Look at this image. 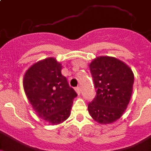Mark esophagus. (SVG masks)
I'll return each mask as SVG.
<instances>
[{
  "instance_id": "esophagus-1",
  "label": "esophagus",
  "mask_w": 151,
  "mask_h": 151,
  "mask_svg": "<svg viewBox=\"0 0 151 151\" xmlns=\"http://www.w3.org/2000/svg\"><path fill=\"white\" fill-rule=\"evenodd\" d=\"M75 91H77V93H78V94H80V93H81V88H80L79 87H76V88H75Z\"/></svg>"
}]
</instances>
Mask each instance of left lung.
I'll list each match as a JSON object with an SVG mask.
<instances>
[{
	"label": "left lung",
	"instance_id": "obj_1",
	"mask_svg": "<svg viewBox=\"0 0 151 151\" xmlns=\"http://www.w3.org/2000/svg\"><path fill=\"white\" fill-rule=\"evenodd\" d=\"M89 68L97 93L88 104V112L101 124L114 123L121 118L130 102L134 73L124 62L108 56L93 59Z\"/></svg>",
	"mask_w": 151,
	"mask_h": 151
}]
</instances>
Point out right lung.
<instances>
[{
	"label": "right lung",
	"mask_w": 151,
	"mask_h": 151,
	"mask_svg": "<svg viewBox=\"0 0 151 151\" xmlns=\"http://www.w3.org/2000/svg\"><path fill=\"white\" fill-rule=\"evenodd\" d=\"M61 69L56 58H48L30 67L23 80L25 94L37 115L52 125L69 117L78 96L62 75Z\"/></svg>",
	"instance_id": "add662e5"
}]
</instances>
